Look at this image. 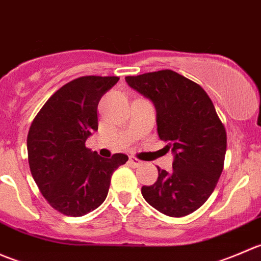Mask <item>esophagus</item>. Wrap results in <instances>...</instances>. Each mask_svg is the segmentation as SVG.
I'll return each instance as SVG.
<instances>
[{"instance_id": "34e87169", "label": "esophagus", "mask_w": 261, "mask_h": 261, "mask_svg": "<svg viewBox=\"0 0 261 261\" xmlns=\"http://www.w3.org/2000/svg\"><path fill=\"white\" fill-rule=\"evenodd\" d=\"M128 163H130V165L131 167H140L141 164H143V162H141V160H139V159H136L135 156H130V159H128Z\"/></svg>"}]
</instances>
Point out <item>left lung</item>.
Listing matches in <instances>:
<instances>
[{
  "instance_id": "1",
  "label": "left lung",
  "mask_w": 261,
  "mask_h": 261,
  "mask_svg": "<svg viewBox=\"0 0 261 261\" xmlns=\"http://www.w3.org/2000/svg\"><path fill=\"white\" fill-rule=\"evenodd\" d=\"M131 88L156 109L160 140L174 154L173 170L158 168L156 181L141 194L170 217L198 210L211 196L223 169L226 130L211 98L199 84L170 69L126 77Z\"/></svg>"
}]
</instances>
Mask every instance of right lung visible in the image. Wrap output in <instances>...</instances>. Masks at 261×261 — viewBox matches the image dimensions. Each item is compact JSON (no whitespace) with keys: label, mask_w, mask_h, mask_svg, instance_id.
<instances>
[{"label":"right lung","mask_w":261,"mask_h":261,"mask_svg":"<svg viewBox=\"0 0 261 261\" xmlns=\"http://www.w3.org/2000/svg\"><path fill=\"white\" fill-rule=\"evenodd\" d=\"M118 77L86 75L64 84L45 102L28 134L31 174L54 210L80 217L101 206L112 173L127 155L101 158L86 147L98 130L97 107Z\"/></svg>","instance_id":"right-lung-1"}]
</instances>
